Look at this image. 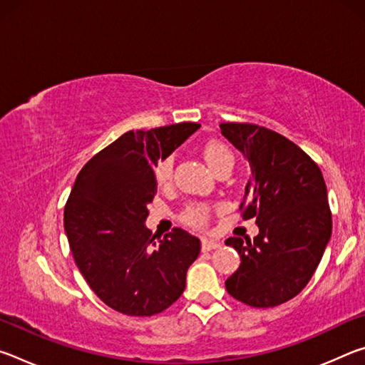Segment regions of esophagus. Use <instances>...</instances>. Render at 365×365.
Wrapping results in <instances>:
<instances>
[{
    "instance_id": "1",
    "label": "esophagus",
    "mask_w": 365,
    "mask_h": 365,
    "mask_svg": "<svg viewBox=\"0 0 365 365\" xmlns=\"http://www.w3.org/2000/svg\"><path fill=\"white\" fill-rule=\"evenodd\" d=\"M222 246V242L219 240H214V238H202L201 242V248L202 251H212V250H217Z\"/></svg>"
}]
</instances>
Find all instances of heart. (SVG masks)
Segmentation results:
<instances>
[{"label":"heart","mask_w":365,"mask_h":365,"mask_svg":"<svg viewBox=\"0 0 365 365\" xmlns=\"http://www.w3.org/2000/svg\"><path fill=\"white\" fill-rule=\"evenodd\" d=\"M205 158L207 160V164L211 165V169L217 168L219 164L225 163V160L233 163L232 151L228 150L224 143H220V141H215V140L209 141V143L205 146ZM172 165H174V160H172L170 156L159 160L156 165V172H154L158 183L163 185L170 180ZM207 214H209V209L206 206H193L185 211L183 219L191 225H202L207 220Z\"/></svg>","instance_id":"b5f03b06"}]
</instances>
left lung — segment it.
Segmentation results:
<instances>
[{
  "instance_id": "left-lung-1",
  "label": "left lung",
  "mask_w": 365,
  "mask_h": 365,
  "mask_svg": "<svg viewBox=\"0 0 365 365\" xmlns=\"http://www.w3.org/2000/svg\"><path fill=\"white\" fill-rule=\"evenodd\" d=\"M220 132L250 163L240 211L256 217L255 240L230 237L242 264L225 282L235 299L274 307L312 279L331 237V212L319 165L293 141L255 123H220Z\"/></svg>"
}]
</instances>
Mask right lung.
<instances>
[{"label":"right lung","instance_id":"obj_1","mask_svg":"<svg viewBox=\"0 0 365 365\" xmlns=\"http://www.w3.org/2000/svg\"><path fill=\"white\" fill-rule=\"evenodd\" d=\"M201 125L182 122L127 132L78 172L64 207V230L78 270L104 304L150 317L180 298L200 240L182 228L164 238L146 228L156 195L154 168Z\"/></svg>","mask_w":365,"mask_h":365}]
</instances>
